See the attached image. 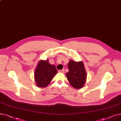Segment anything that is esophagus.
<instances>
[{"instance_id": "1", "label": "esophagus", "mask_w": 121, "mask_h": 121, "mask_svg": "<svg viewBox=\"0 0 121 121\" xmlns=\"http://www.w3.org/2000/svg\"><path fill=\"white\" fill-rule=\"evenodd\" d=\"M58 72H60V73H64V70H63V69H62V70H59L58 71Z\"/></svg>"}]
</instances>
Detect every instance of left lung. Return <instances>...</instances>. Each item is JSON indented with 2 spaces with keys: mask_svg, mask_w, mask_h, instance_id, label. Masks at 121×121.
<instances>
[{
  "mask_svg": "<svg viewBox=\"0 0 121 121\" xmlns=\"http://www.w3.org/2000/svg\"><path fill=\"white\" fill-rule=\"evenodd\" d=\"M69 71L66 76L70 85L75 88H82L86 82V73L82 62L70 60L68 65Z\"/></svg>",
  "mask_w": 121,
  "mask_h": 121,
  "instance_id": "obj_1",
  "label": "left lung"
}]
</instances>
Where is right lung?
<instances>
[{
    "mask_svg": "<svg viewBox=\"0 0 121 121\" xmlns=\"http://www.w3.org/2000/svg\"><path fill=\"white\" fill-rule=\"evenodd\" d=\"M57 73L54 65H51L48 60H40L35 72V81L39 87H45L49 85Z\"/></svg>",
    "mask_w": 121,
    "mask_h": 121,
    "instance_id": "obj_1",
    "label": "right lung"
}]
</instances>
